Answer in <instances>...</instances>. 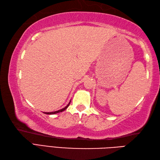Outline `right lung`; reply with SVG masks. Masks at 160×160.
Returning <instances> with one entry per match:
<instances>
[{
	"label": "right lung",
	"mask_w": 160,
	"mask_h": 160,
	"mask_svg": "<svg viewBox=\"0 0 160 160\" xmlns=\"http://www.w3.org/2000/svg\"><path fill=\"white\" fill-rule=\"evenodd\" d=\"M70 103H71V101L69 102V104H68L65 107H64V108H62V109H60L58 111H53V112H43V113H45V114H47V115H52V114H56V113H60V112H62L63 111L67 109V108L69 106Z\"/></svg>",
	"instance_id": "add662e5"
}]
</instances>
